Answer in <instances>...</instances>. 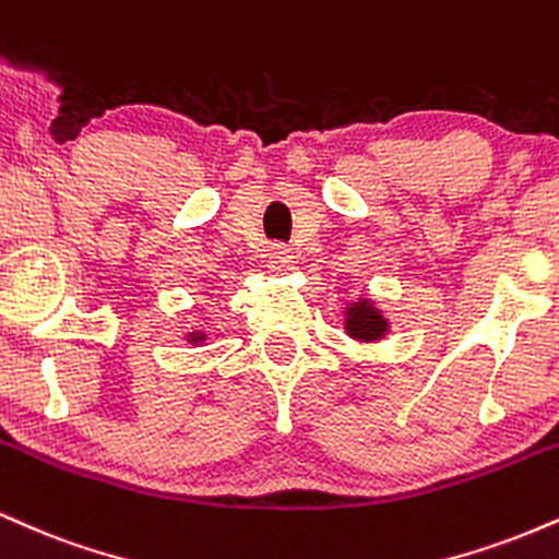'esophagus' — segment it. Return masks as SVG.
Here are the masks:
<instances>
[{
    "label": "esophagus",
    "mask_w": 559,
    "mask_h": 559,
    "mask_svg": "<svg viewBox=\"0 0 559 559\" xmlns=\"http://www.w3.org/2000/svg\"><path fill=\"white\" fill-rule=\"evenodd\" d=\"M266 266H269V272H274V274H287L290 269H295V255L290 248L274 242L266 253Z\"/></svg>",
    "instance_id": "1"
}]
</instances>
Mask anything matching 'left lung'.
Masks as SVG:
<instances>
[{"instance_id": "obj_1", "label": "left lung", "mask_w": 559, "mask_h": 559, "mask_svg": "<svg viewBox=\"0 0 559 559\" xmlns=\"http://www.w3.org/2000/svg\"><path fill=\"white\" fill-rule=\"evenodd\" d=\"M347 332L358 340H379L386 332V321L379 317L373 308L366 304H356L347 308Z\"/></svg>"}]
</instances>
